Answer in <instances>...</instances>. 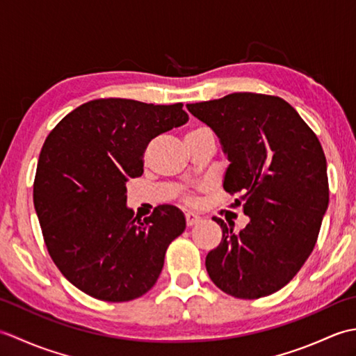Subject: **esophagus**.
<instances>
[{"mask_svg":"<svg viewBox=\"0 0 356 356\" xmlns=\"http://www.w3.org/2000/svg\"><path fill=\"white\" fill-rule=\"evenodd\" d=\"M185 217H186V225H188V226H194L195 223H199L200 218H202L200 216L194 214V213H186Z\"/></svg>","mask_w":356,"mask_h":356,"instance_id":"obj_1","label":"esophagus"}]
</instances>
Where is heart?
<instances>
[{"label": "heart", "instance_id": "heart-1", "mask_svg": "<svg viewBox=\"0 0 356 356\" xmlns=\"http://www.w3.org/2000/svg\"><path fill=\"white\" fill-rule=\"evenodd\" d=\"M199 130H200V128H199ZM193 131H197V130H193ZM191 133V131H190Z\"/></svg>", "mask_w": 356, "mask_h": 356}]
</instances>
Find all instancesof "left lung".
<instances>
[{
  "instance_id": "left-lung-1",
  "label": "left lung",
  "mask_w": 356,
  "mask_h": 356,
  "mask_svg": "<svg viewBox=\"0 0 356 356\" xmlns=\"http://www.w3.org/2000/svg\"><path fill=\"white\" fill-rule=\"evenodd\" d=\"M213 130L228 156L223 188L249 223L238 234L222 218L220 245L207 255L214 284L236 298L282 289L301 269L318 238L329 205L327 163L321 143L282 97L232 93L188 104Z\"/></svg>"
}]
</instances>
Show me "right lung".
Here are the masks:
<instances>
[{"label":"right lung","instance_id":"obj_1","mask_svg":"<svg viewBox=\"0 0 356 356\" xmlns=\"http://www.w3.org/2000/svg\"><path fill=\"white\" fill-rule=\"evenodd\" d=\"M182 104L96 99L69 113L38 159L33 203L51 260L97 300L130 301L161 275L166 248L186 228L159 205L143 220L127 207V182L143 172L151 139L188 122Z\"/></svg>","mask_w":356,"mask_h":356}]
</instances>
